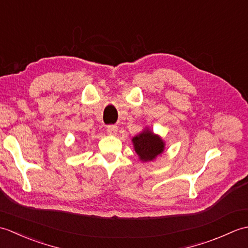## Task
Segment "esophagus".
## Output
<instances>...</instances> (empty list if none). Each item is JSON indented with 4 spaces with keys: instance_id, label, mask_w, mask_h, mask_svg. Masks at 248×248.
<instances>
[{
    "instance_id": "34e87169",
    "label": "esophagus",
    "mask_w": 248,
    "mask_h": 248,
    "mask_svg": "<svg viewBox=\"0 0 248 248\" xmlns=\"http://www.w3.org/2000/svg\"><path fill=\"white\" fill-rule=\"evenodd\" d=\"M107 131H108V133L109 135H116V134H117L118 127H117V125H115V124H109L107 127Z\"/></svg>"
}]
</instances>
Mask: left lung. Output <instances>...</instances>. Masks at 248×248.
I'll return each mask as SVG.
<instances>
[{
  "label": "left lung",
  "instance_id": "left-lung-1",
  "mask_svg": "<svg viewBox=\"0 0 248 248\" xmlns=\"http://www.w3.org/2000/svg\"><path fill=\"white\" fill-rule=\"evenodd\" d=\"M132 141L135 152L138 154L140 160L143 162L155 160L165 148L164 141L160 136L154 134L149 129H145L143 132L134 136Z\"/></svg>",
  "mask_w": 248,
  "mask_h": 248
}]
</instances>
